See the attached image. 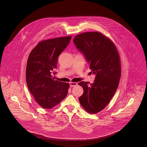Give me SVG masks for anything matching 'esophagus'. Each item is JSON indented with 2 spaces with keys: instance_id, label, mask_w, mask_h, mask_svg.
<instances>
[{
  "instance_id": "1",
  "label": "esophagus",
  "mask_w": 147,
  "mask_h": 147,
  "mask_svg": "<svg viewBox=\"0 0 147 147\" xmlns=\"http://www.w3.org/2000/svg\"><path fill=\"white\" fill-rule=\"evenodd\" d=\"M69 84H70V87H75L76 86H77V83H76V82H70V83H69Z\"/></svg>"
}]
</instances>
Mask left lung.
Instances as JSON below:
<instances>
[{
    "label": "left lung",
    "mask_w": 147,
    "mask_h": 147,
    "mask_svg": "<svg viewBox=\"0 0 147 147\" xmlns=\"http://www.w3.org/2000/svg\"><path fill=\"white\" fill-rule=\"evenodd\" d=\"M73 42L96 76L91 84L79 83L84 89L79 98L80 103L88 113H99L109 103L118 87L121 76L119 54L113 42L98 32L78 34Z\"/></svg>",
    "instance_id": "1"
}]
</instances>
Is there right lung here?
<instances>
[{
  "label": "right lung",
  "mask_w": 147,
  "mask_h": 147,
  "mask_svg": "<svg viewBox=\"0 0 147 147\" xmlns=\"http://www.w3.org/2000/svg\"><path fill=\"white\" fill-rule=\"evenodd\" d=\"M71 36L41 41L31 51L26 67V82L37 103L45 109L59 103L68 94L69 84L55 80L58 59L68 46Z\"/></svg>",
  "instance_id": "add662e5"
}]
</instances>
